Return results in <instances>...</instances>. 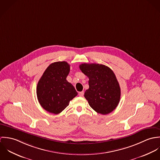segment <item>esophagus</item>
<instances>
[{
  "mask_svg": "<svg viewBox=\"0 0 160 160\" xmlns=\"http://www.w3.org/2000/svg\"><path fill=\"white\" fill-rule=\"evenodd\" d=\"M79 95L80 97H82V96L84 95V91L80 92L79 93Z\"/></svg>",
  "mask_w": 160,
  "mask_h": 160,
  "instance_id": "esophagus-1",
  "label": "esophagus"
}]
</instances>
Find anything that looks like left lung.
Wrapping results in <instances>:
<instances>
[{
  "label": "left lung",
  "instance_id": "obj_1",
  "mask_svg": "<svg viewBox=\"0 0 160 160\" xmlns=\"http://www.w3.org/2000/svg\"><path fill=\"white\" fill-rule=\"evenodd\" d=\"M81 71L89 80V88L84 97L97 113L107 114L117 107L121 97V89L113 71L109 67L97 63H82Z\"/></svg>",
  "mask_w": 160,
  "mask_h": 160
}]
</instances>
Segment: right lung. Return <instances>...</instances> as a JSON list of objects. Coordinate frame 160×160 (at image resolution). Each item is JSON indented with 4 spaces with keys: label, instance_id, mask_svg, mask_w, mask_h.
I'll return each mask as SVG.
<instances>
[{
    "label": "right lung",
    "instance_id": "add662e5",
    "mask_svg": "<svg viewBox=\"0 0 160 160\" xmlns=\"http://www.w3.org/2000/svg\"><path fill=\"white\" fill-rule=\"evenodd\" d=\"M70 67L67 62L50 64L46 69L37 86V97L41 107L47 112L57 114L69 105L78 92L67 81Z\"/></svg>",
    "mask_w": 160,
    "mask_h": 160
}]
</instances>
